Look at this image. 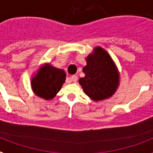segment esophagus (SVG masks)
Here are the masks:
<instances>
[{"mask_svg":"<svg viewBox=\"0 0 153 153\" xmlns=\"http://www.w3.org/2000/svg\"><path fill=\"white\" fill-rule=\"evenodd\" d=\"M70 80H71L72 81H74V82H75V81H77V76H76V75H72V76L70 77Z\"/></svg>","mask_w":153,"mask_h":153,"instance_id":"1","label":"esophagus"}]
</instances>
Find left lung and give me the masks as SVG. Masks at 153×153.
<instances>
[{
    "label": "left lung",
    "instance_id": "8db88e82",
    "mask_svg": "<svg viewBox=\"0 0 153 153\" xmlns=\"http://www.w3.org/2000/svg\"><path fill=\"white\" fill-rule=\"evenodd\" d=\"M85 59V76L79 79L85 94L96 102L112 97L119 86L120 74L109 53L98 46Z\"/></svg>",
    "mask_w": 153,
    "mask_h": 153
}]
</instances>
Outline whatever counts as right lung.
<instances>
[{
	"label": "right lung",
	"mask_w": 153,
	"mask_h": 153,
	"mask_svg": "<svg viewBox=\"0 0 153 153\" xmlns=\"http://www.w3.org/2000/svg\"><path fill=\"white\" fill-rule=\"evenodd\" d=\"M66 73L63 69L46 63L41 66L31 81L32 91L36 96L45 100H53L65 82Z\"/></svg>",
	"instance_id": "add662e5"
}]
</instances>
